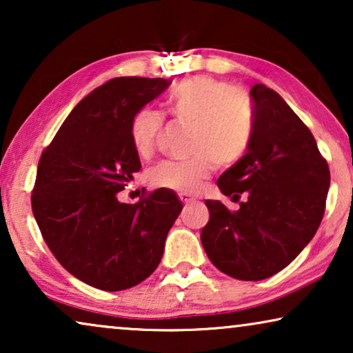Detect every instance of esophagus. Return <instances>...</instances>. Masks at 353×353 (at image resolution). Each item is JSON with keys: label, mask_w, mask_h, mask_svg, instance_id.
<instances>
[{"label": "esophagus", "mask_w": 353, "mask_h": 353, "mask_svg": "<svg viewBox=\"0 0 353 353\" xmlns=\"http://www.w3.org/2000/svg\"><path fill=\"white\" fill-rule=\"evenodd\" d=\"M178 197H180V201H181L185 205H188V204H194V202H196L194 199H192L191 196L185 194V192H181V194H178Z\"/></svg>", "instance_id": "esophagus-1"}]
</instances>
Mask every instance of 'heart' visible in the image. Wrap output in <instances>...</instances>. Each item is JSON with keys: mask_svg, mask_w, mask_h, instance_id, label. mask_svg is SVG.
Here are the masks:
<instances>
[{"mask_svg": "<svg viewBox=\"0 0 353 353\" xmlns=\"http://www.w3.org/2000/svg\"><path fill=\"white\" fill-rule=\"evenodd\" d=\"M168 110L183 123H191L190 149L199 152L185 161H163L151 180L159 188L191 194L216 165L230 167L244 157L254 137V112L248 94L233 85L210 77L181 81L167 99ZM163 120L154 109L134 114L130 125L133 148L141 157L151 156Z\"/></svg>", "mask_w": 353, "mask_h": 353, "instance_id": "heart-1", "label": "heart"}]
</instances>
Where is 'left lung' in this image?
Listing matches in <instances>:
<instances>
[{"mask_svg": "<svg viewBox=\"0 0 353 353\" xmlns=\"http://www.w3.org/2000/svg\"><path fill=\"white\" fill-rule=\"evenodd\" d=\"M254 137L245 156L219 178L231 212L205 201L201 241L220 272L260 281L288 267L315 236L325 214L330 167L305 123L272 88L250 90Z\"/></svg>", "mask_w": 353, "mask_h": 353, "instance_id": "left-lung-1", "label": "left lung"}]
</instances>
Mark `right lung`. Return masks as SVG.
<instances>
[{
    "label": "right lung",
    "mask_w": 353,
    "mask_h": 353,
    "mask_svg": "<svg viewBox=\"0 0 353 353\" xmlns=\"http://www.w3.org/2000/svg\"><path fill=\"white\" fill-rule=\"evenodd\" d=\"M170 83L105 81L75 105L38 162L32 210L43 239L67 272L103 291L137 286L157 268L183 209L165 188L134 204L119 201L141 168L132 120Z\"/></svg>",
    "instance_id": "obj_1"
}]
</instances>
